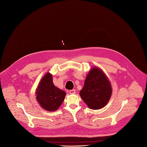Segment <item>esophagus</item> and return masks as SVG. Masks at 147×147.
<instances>
[{
  "instance_id": "1",
  "label": "esophagus",
  "mask_w": 147,
  "mask_h": 147,
  "mask_svg": "<svg viewBox=\"0 0 147 147\" xmlns=\"http://www.w3.org/2000/svg\"><path fill=\"white\" fill-rule=\"evenodd\" d=\"M69 93H70L71 94H75V89L70 90V91H69Z\"/></svg>"
}]
</instances>
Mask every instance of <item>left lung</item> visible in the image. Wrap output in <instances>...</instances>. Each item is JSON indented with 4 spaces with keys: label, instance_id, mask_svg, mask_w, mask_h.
Here are the masks:
<instances>
[{
    "label": "left lung",
    "instance_id": "8db88e82",
    "mask_svg": "<svg viewBox=\"0 0 147 147\" xmlns=\"http://www.w3.org/2000/svg\"><path fill=\"white\" fill-rule=\"evenodd\" d=\"M80 94L90 109H100L107 104L111 96V82L102 70L94 67L88 74Z\"/></svg>",
    "mask_w": 147,
    "mask_h": 147
}]
</instances>
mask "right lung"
Segmentation results:
<instances>
[{
    "label": "right lung",
    "mask_w": 147,
    "mask_h": 147,
    "mask_svg": "<svg viewBox=\"0 0 147 147\" xmlns=\"http://www.w3.org/2000/svg\"><path fill=\"white\" fill-rule=\"evenodd\" d=\"M36 100L42 108L48 111L58 109L64 100L66 92L56 87L49 72L42 78L36 90Z\"/></svg>",
    "instance_id": "1"
}]
</instances>
